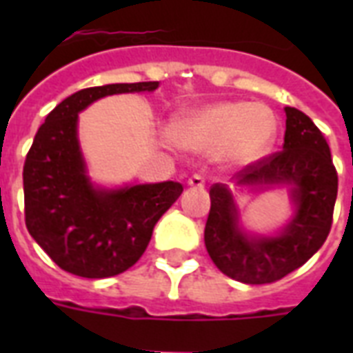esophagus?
<instances>
[{"label": "esophagus", "instance_id": "34e87169", "mask_svg": "<svg viewBox=\"0 0 353 353\" xmlns=\"http://www.w3.org/2000/svg\"><path fill=\"white\" fill-rule=\"evenodd\" d=\"M188 185H190V187H196V188L203 187L205 177L201 176V174H192V176L188 177Z\"/></svg>", "mask_w": 353, "mask_h": 353}]
</instances>
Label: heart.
Returning <instances> with one entry per match:
<instances>
[{
  "mask_svg": "<svg viewBox=\"0 0 353 353\" xmlns=\"http://www.w3.org/2000/svg\"><path fill=\"white\" fill-rule=\"evenodd\" d=\"M177 137L196 150H221L236 161L254 159L273 143L274 119L258 104L220 102L181 119Z\"/></svg>",
  "mask_w": 353,
  "mask_h": 353,
  "instance_id": "1",
  "label": "heart"
}]
</instances>
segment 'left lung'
Returning <instances> with one entry per match:
<instances>
[{"label":"left lung","mask_w":353,"mask_h":353,"mask_svg":"<svg viewBox=\"0 0 353 353\" xmlns=\"http://www.w3.org/2000/svg\"><path fill=\"white\" fill-rule=\"evenodd\" d=\"M236 179L240 185H290L295 218L279 236L251 238L238 229L231 192L216 183L209 192L205 245L227 276L243 284H271L304 265L328 238L337 199L330 146L312 119L296 108H285L282 150L247 165Z\"/></svg>","instance_id":"left-lung-1"}]
</instances>
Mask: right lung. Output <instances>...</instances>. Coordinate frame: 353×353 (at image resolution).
Instances as JSON below:
<instances>
[{"label": "right lung", "mask_w": 353, "mask_h": 353, "mask_svg": "<svg viewBox=\"0 0 353 353\" xmlns=\"http://www.w3.org/2000/svg\"><path fill=\"white\" fill-rule=\"evenodd\" d=\"M159 82L85 88L63 99L36 132L23 165L25 225L58 268L108 279L143 256L159 218L183 192L176 181L97 190L77 139L79 112L115 93L154 91Z\"/></svg>", "instance_id": "obj_1"}]
</instances>
